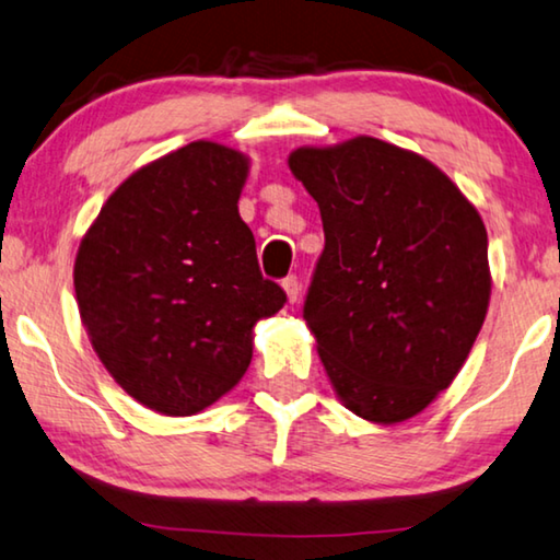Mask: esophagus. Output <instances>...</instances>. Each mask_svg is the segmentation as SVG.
Segmentation results:
<instances>
[{"instance_id":"1","label":"esophagus","mask_w":560,"mask_h":560,"mask_svg":"<svg viewBox=\"0 0 560 560\" xmlns=\"http://www.w3.org/2000/svg\"><path fill=\"white\" fill-rule=\"evenodd\" d=\"M281 287H283V291H287L289 304H296L299 294H302V283H299V279L296 277H287V279L281 281Z\"/></svg>"}]
</instances>
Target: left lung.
<instances>
[{
  "instance_id": "left-lung-1",
  "label": "left lung",
  "mask_w": 560,
  "mask_h": 560,
  "mask_svg": "<svg viewBox=\"0 0 560 560\" xmlns=\"http://www.w3.org/2000/svg\"><path fill=\"white\" fill-rule=\"evenodd\" d=\"M289 168L324 223L304 319L331 387L362 420H410L486 322V223L435 163L370 136L296 148Z\"/></svg>"
}]
</instances>
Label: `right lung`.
<instances>
[{
    "label": "right lung",
    "instance_id": "obj_1",
    "mask_svg": "<svg viewBox=\"0 0 560 560\" xmlns=\"http://www.w3.org/2000/svg\"><path fill=\"white\" fill-rule=\"evenodd\" d=\"M248 158L196 140L128 175L74 258L90 345L140 405L188 417L238 385L254 327L287 302L261 277L238 198Z\"/></svg>",
    "mask_w": 560,
    "mask_h": 560
}]
</instances>
